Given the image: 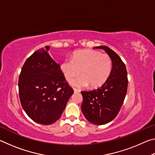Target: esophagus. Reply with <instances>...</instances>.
<instances>
[{
    "label": "esophagus",
    "mask_w": 155,
    "mask_h": 155,
    "mask_svg": "<svg viewBox=\"0 0 155 155\" xmlns=\"http://www.w3.org/2000/svg\"><path fill=\"white\" fill-rule=\"evenodd\" d=\"M73 90H74V92L75 93H77V92H79V90H77V89H76V88H74V89H73Z\"/></svg>",
    "instance_id": "esophagus-1"
}]
</instances>
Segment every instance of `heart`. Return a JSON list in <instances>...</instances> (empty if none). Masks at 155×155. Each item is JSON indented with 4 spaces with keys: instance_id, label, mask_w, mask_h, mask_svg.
Segmentation results:
<instances>
[{
    "instance_id": "heart-1",
    "label": "heart",
    "mask_w": 155,
    "mask_h": 155,
    "mask_svg": "<svg viewBox=\"0 0 155 155\" xmlns=\"http://www.w3.org/2000/svg\"><path fill=\"white\" fill-rule=\"evenodd\" d=\"M111 59L108 54L91 49L80 50L74 52L72 59L64 60L60 69L68 81L79 74L82 75L70 81V85L76 87H91L101 86L105 82L111 71Z\"/></svg>"
}]
</instances>
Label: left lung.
<instances>
[{"instance_id": "left-lung-1", "label": "left lung", "mask_w": 155, "mask_h": 155, "mask_svg": "<svg viewBox=\"0 0 155 155\" xmlns=\"http://www.w3.org/2000/svg\"><path fill=\"white\" fill-rule=\"evenodd\" d=\"M103 49L110 57L112 68L109 77L96 90L81 91V111L89 122L103 125L112 121L118 114L127 91L128 78L125 64L120 57L105 46L95 47Z\"/></svg>"}]
</instances>
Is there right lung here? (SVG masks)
Instances as JSON below:
<instances>
[{
    "mask_svg": "<svg viewBox=\"0 0 155 155\" xmlns=\"http://www.w3.org/2000/svg\"><path fill=\"white\" fill-rule=\"evenodd\" d=\"M49 49L46 46L26 60L18 81L23 109L31 120L44 125L51 124L61 117L74 93L60 65L50 56Z\"/></svg>",
    "mask_w": 155,
    "mask_h": 155,
    "instance_id": "obj_1",
    "label": "right lung"
}]
</instances>
